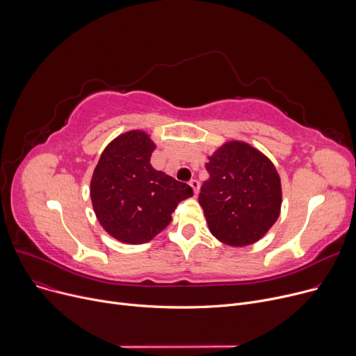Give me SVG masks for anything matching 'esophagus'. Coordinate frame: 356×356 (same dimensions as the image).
I'll return each mask as SVG.
<instances>
[{
	"instance_id": "34e87169",
	"label": "esophagus",
	"mask_w": 356,
	"mask_h": 356,
	"mask_svg": "<svg viewBox=\"0 0 356 356\" xmlns=\"http://www.w3.org/2000/svg\"><path fill=\"white\" fill-rule=\"evenodd\" d=\"M190 185H191V188L194 190V194L197 195V194L200 193V182H198L197 179H191V181H190Z\"/></svg>"
}]
</instances>
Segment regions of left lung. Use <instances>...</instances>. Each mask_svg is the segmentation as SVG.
<instances>
[{
  "label": "left lung",
  "mask_w": 356,
  "mask_h": 356,
  "mask_svg": "<svg viewBox=\"0 0 356 356\" xmlns=\"http://www.w3.org/2000/svg\"><path fill=\"white\" fill-rule=\"evenodd\" d=\"M208 159L210 177L198 201L210 233L232 247L257 243L282 210V182L275 163L244 140L224 142Z\"/></svg>",
  "instance_id": "8db88e82"
}]
</instances>
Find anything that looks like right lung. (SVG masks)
<instances>
[{"label":"right lung","mask_w":356,"mask_h":356,"mask_svg":"<svg viewBox=\"0 0 356 356\" xmlns=\"http://www.w3.org/2000/svg\"><path fill=\"white\" fill-rule=\"evenodd\" d=\"M156 143L142 129L120 134L103 149L90 179L93 211L111 237L124 244L151 241L172 220L193 188L151 165Z\"/></svg>","instance_id":"obj_1"}]
</instances>
